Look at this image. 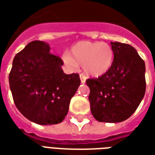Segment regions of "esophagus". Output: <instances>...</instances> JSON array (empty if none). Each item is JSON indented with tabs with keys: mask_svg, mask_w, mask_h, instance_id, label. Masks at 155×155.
I'll list each match as a JSON object with an SVG mask.
<instances>
[{
	"mask_svg": "<svg viewBox=\"0 0 155 155\" xmlns=\"http://www.w3.org/2000/svg\"><path fill=\"white\" fill-rule=\"evenodd\" d=\"M80 79H81V83H82V84L85 83V78L84 77L83 74H81V75H80Z\"/></svg>",
	"mask_w": 155,
	"mask_h": 155,
	"instance_id": "obj_1",
	"label": "esophagus"
}]
</instances>
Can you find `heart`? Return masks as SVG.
<instances>
[{"mask_svg": "<svg viewBox=\"0 0 155 155\" xmlns=\"http://www.w3.org/2000/svg\"><path fill=\"white\" fill-rule=\"evenodd\" d=\"M114 51L106 42L82 41L73 45L69 53L63 55V61L71 69L82 65L84 74L100 77L109 71L113 64Z\"/></svg>", "mask_w": 155, "mask_h": 155, "instance_id": "obj_1", "label": "heart"}]
</instances>
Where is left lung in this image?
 Returning <instances> with one entry per match:
<instances>
[{
	"mask_svg": "<svg viewBox=\"0 0 155 155\" xmlns=\"http://www.w3.org/2000/svg\"><path fill=\"white\" fill-rule=\"evenodd\" d=\"M114 51L109 71L97 79H88L89 100L94 117L116 123L135 113L145 94V65L132 46L111 42Z\"/></svg>",
	"mask_w": 155,
	"mask_h": 155,
	"instance_id": "1",
	"label": "left lung"
}]
</instances>
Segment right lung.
Here are the masks:
<instances>
[{"mask_svg": "<svg viewBox=\"0 0 155 155\" xmlns=\"http://www.w3.org/2000/svg\"><path fill=\"white\" fill-rule=\"evenodd\" d=\"M62 60L42 41H33L15 55L9 74L14 102L29 121L39 125L64 120L81 84L78 74L63 72Z\"/></svg>", "mask_w": 155, "mask_h": 155, "instance_id": "right-lung-1", "label": "right lung"}]
</instances>
